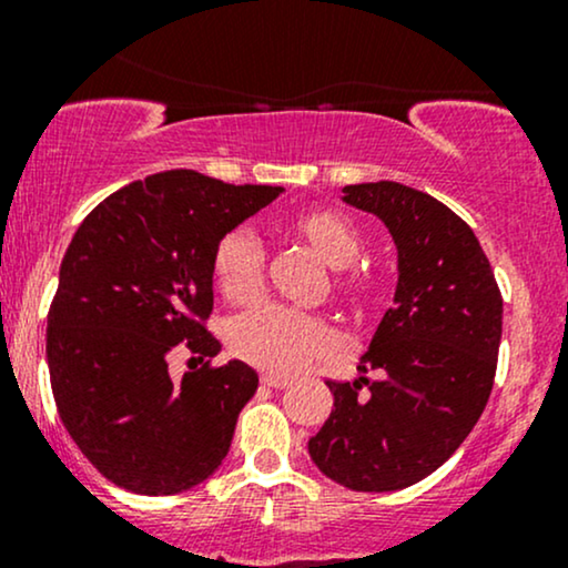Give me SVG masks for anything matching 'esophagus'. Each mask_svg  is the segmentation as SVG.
Wrapping results in <instances>:
<instances>
[{
    "label": "esophagus",
    "mask_w": 568,
    "mask_h": 568,
    "mask_svg": "<svg viewBox=\"0 0 568 568\" xmlns=\"http://www.w3.org/2000/svg\"><path fill=\"white\" fill-rule=\"evenodd\" d=\"M262 384L272 389H283V387H288V379H285V376H277V374H262Z\"/></svg>",
    "instance_id": "obj_1"
}]
</instances>
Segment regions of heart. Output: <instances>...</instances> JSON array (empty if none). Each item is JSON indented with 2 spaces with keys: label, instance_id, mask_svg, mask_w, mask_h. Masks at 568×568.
<instances>
[{
  "label": "heart",
  "instance_id": "b5f03b06",
  "mask_svg": "<svg viewBox=\"0 0 568 568\" xmlns=\"http://www.w3.org/2000/svg\"><path fill=\"white\" fill-rule=\"evenodd\" d=\"M291 232L323 264L336 266L331 288L349 304H363L379 291L382 270L361 262L363 232L355 221L334 211H310L291 221ZM213 283L221 296L247 304L258 296L264 277V247L256 234L234 230L219 240L213 251ZM230 344L251 366L272 374H291L312 357L334 347V331L325 317L280 304H258L237 315L230 325Z\"/></svg>",
  "mask_w": 568,
  "mask_h": 568
}]
</instances>
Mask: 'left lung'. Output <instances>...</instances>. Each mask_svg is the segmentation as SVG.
<instances>
[{"instance_id": "left-lung-1", "label": "left lung", "mask_w": 568, "mask_h": 568, "mask_svg": "<svg viewBox=\"0 0 568 568\" xmlns=\"http://www.w3.org/2000/svg\"><path fill=\"white\" fill-rule=\"evenodd\" d=\"M344 202L387 224L397 288L357 366L382 376L325 382L334 410L310 438V456L352 491H397L438 470L484 414L501 293L470 226L429 194L376 181L344 186Z\"/></svg>"}]
</instances>
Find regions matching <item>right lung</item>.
<instances>
[{
	"label": "right lung",
	"mask_w": 568,
	"mask_h": 568,
	"mask_svg": "<svg viewBox=\"0 0 568 568\" xmlns=\"http://www.w3.org/2000/svg\"><path fill=\"white\" fill-rule=\"evenodd\" d=\"M280 192L158 173L109 194L71 240L48 312L50 384L71 440L120 488L186 491L230 452L258 376L240 361L211 366V262L219 240ZM175 348L206 366L173 383Z\"/></svg>",
	"instance_id": "add662e5"
}]
</instances>
